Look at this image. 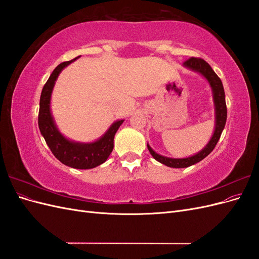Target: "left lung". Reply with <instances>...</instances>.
<instances>
[{"instance_id":"8db88e82","label":"left lung","mask_w":259,"mask_h":259,"mask_svg":"<svg viewBox=\"0 0 259 259\" xmlns=\"http://www.w3.org/2000/svg\"><path fill=\"white\" fill-rule=\"evenodd\" d=\"M184 66L193 70V71H197V72L201 73L208 81L210 88H211V91H213L216 124H215L214 134H213V136H211L208 144L205 146V148H203L199 153L194 154L192 156H189V158H185V159L166 158V156H163V155L155 153L151 149V147L147 145L149 152L151 153V155L156 161L164 164V165L169 166V167H175V168H184V167L191 166V165H193V164L198 163L201 160L206 158V156L211 151H213V149L217 145L219 138H221V135H222L223 130H224L225 124H226V120H227V106H226V100H225L224 86H223L222 80L219 79L218 75L214 72V70L210 68V66L204 59L197 58V57H191L188 60H186L184 62Z\"/></svg>"}]
</instances>
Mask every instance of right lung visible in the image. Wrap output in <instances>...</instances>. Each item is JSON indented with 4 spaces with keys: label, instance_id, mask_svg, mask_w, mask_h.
<instances>
[{
    "label": "right lung",
    "instance_id": "add662e5",
    "mask_svg": "<svg viewBox=\"0 0 259 259\" xmlns=\"http://www.w3.org/2000/svg\"><path fill=\"white\" fill-rule=\"evenodd\" d=\"M75 59H77V57L72 60L61 62L54 69L48 82L43 86L40 98V110H38V128H40L41 134L53 154L62 164L73 168L89 169L106 162L108 156L113 150L115 133L124 120L114 122L103 137L91 144L71 142L60 134L51 113V95L55 81L57 80L61 70Z\"/></svg>",
    "mask_w": 259,
    "mask_h": 259
}]
</instances>
